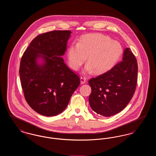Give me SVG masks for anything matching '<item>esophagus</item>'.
I'll return each instance as SVG.
<instances>
[{"label": "esophagus", "instance_id": "esophagus-1", "mask_svg": "<svg viewBox=\"0 0 156 156\" xmlns=\"http://www.w3.org/2000/svg\"><path fill=\"white\" fill-rule=\"evenodd\" d=\"M80 80H81V84H83L86 81H87V79L85 76H81V78H80Z\"/></svg>", "mask_w": 156, "mask_h": 156}]
</instances>
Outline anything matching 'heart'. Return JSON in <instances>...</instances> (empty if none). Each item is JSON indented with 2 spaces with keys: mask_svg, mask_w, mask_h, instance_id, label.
I'll list each match as a JSON object with an SVG mask.
<instances>
[{
  "mask_svg": "<svg viewBox=\"0 0 156 156\" xmlns=\"http://www.w3.org/2000/svg\"><path fill=\"white\" fill-rule=\"evenodd\" d=\"M123 48L118 41L102 34L95 33L83 36L78 43L73 42L67 51L69 67L78 70L87 57L85 71L102 73L110 69L119 60Z\"/></svg>",
  "mask_w": 156,
  "mask_h": 156,
  "instance_id": "1",
  "label": "heart"
}]
</instances>
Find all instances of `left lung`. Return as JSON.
I'll list each match as a JSON object with an SVG mask.
<instances>
[{
  "label": "left lung",
  "instance_id": "obj_1",
  "mask_svg": "<svg viewBox=\"0 0 156 156\" xmlns=\"http://www.w3.org/2000/svg\"><path fill=\"white\" fill-rule=\"evenodd\" d=\"M137 71L136 58L131 50L126 48L122 61L103 74L89 80L92 109L106 117L124 109L136 90Z\"/></svg>",
  "mask_w": 156,
  "mask_h": 156
}]
</instances>
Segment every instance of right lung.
<instances>
[{
	"label": "right lung",
	"mask_w": 156,
	"mask_h": 156,
	"mask_svg": "<svg viewBox=\"0 0 156 156\" xmlns=\"http://www.w3.org/2000/svg\"><path fill=\"white\" fill-rule=\"evenodd\" d=\"M69 30H54L39 34L23 53L19 74L27 104L45 116L58 115L67 108L80 84L79 76L61 57L67 50ZM38 58L45 62L37 64Z\"/></svg>",
	"instance_id": "1"
}]
</instances>
